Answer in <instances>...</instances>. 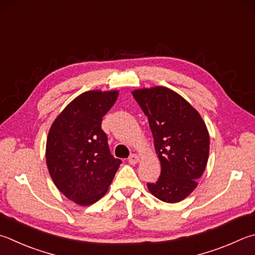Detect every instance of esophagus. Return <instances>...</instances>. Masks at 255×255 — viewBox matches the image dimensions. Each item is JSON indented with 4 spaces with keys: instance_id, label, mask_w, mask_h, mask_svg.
Here are the masks:
<instances>
[{
    "instance_id": "obj_1",
    "label": "esophagus",
    "mask_w": 255,
    "mask_h": 255,
    "mask_svg": "<svg viewBox=\"0 0 255 255\" xmlns=\"http://www.w3.org/2000/svg\"><path fill=\"white\" fill-rule=\"evenodd\" d=\"M138 161H139V157H138L136 154H132V155L129 156V158H128V163L129 164L135 165V164L138 163Z\"/></svg>"
}]
</instances>
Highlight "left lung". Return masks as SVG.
Here are the masks:
<instances>
[{
    "instance_id": "1",
    "label": "left lung",
    "mask_w": 255,
    "mask_h": 255,
    "mask_svg": "<svg viewBox=\"0 0 255 255\" xmlns=\"http://www.w3.org/2000/svg\"><path fill=\"white\" fill-rule=\"evenodd\" d=\"M146 115L161 166L149 192L166 203L186 198L206 167L210 135L202 117L182 96L165 87L132 92Z\"/></svg>"
}]
</instances>
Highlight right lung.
Wrapping results in <instances>:
<instances>
[{
    "mask_svg": "<svg viewBox=\"0 0 255 255\" xmlns=\"http://www.w3.org/2000/svg\"><path fill=\"white\" fill-rule=\"evenodd\" d=\"M117 97L116 90L83 92L50 128L45 149L50 176L59 191L79 205L99 201L122 164L110 152L101 129L103 117Z\"/></svg>",
    "mask_w": 255,
    "mask_h": 255,
    "instance_id": "1",
    "label": "right lung"
}]
</instances>
